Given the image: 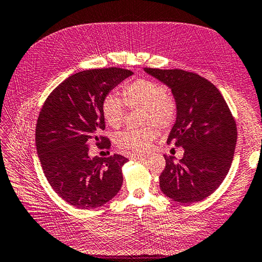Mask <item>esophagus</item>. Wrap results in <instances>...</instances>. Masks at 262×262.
Returning <instances> with one entry per match:
<instances>
[{"label":"esophagus","mask_w":262,"mask_h":262,"mask_svg":"<svg viewBox=\"0 0 262 262\" xmlns=\"http://www.w3.org/2000/svg\"><path fill=\"white\" fill-rule=\"evenodd\" d=\"M133 159H136V160H140V159H145L148 157V153H134L132 154Z\"/></svg>","instance_id":"obj_1"}]
</instances>
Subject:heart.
I'll use <instances>...</instances> for the list:
<instances>
[{
    "instance_id": "1",
    "label": "heart",
    "mask_w": 262,
    "mask_h": 262,
    "mask_svg": "<svg viewBox=\"0 0 262 262\" xmlns=\"http://www.w3.org/2000/svg\"><path fill=\"white\" fill-rule=\"evenodd\" d=\"M124 98L115 92L103 99L102 115L110 127L121 125L125 116V101L132 108H143L144 124H154L165 129L173 124L177 118L176 99L168 93L166 88L152 80H137L128 83L124 88ZM158 130L153 125L140 129H127L115 137L117 145L133 151H145L157 138Z\"/></svg>"
}]
</instances>
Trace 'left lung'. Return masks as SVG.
<instances>
[{
    "instance_id": "obj_1",
    "label": "left lung",
    "mask_w": 262,
    "mask_h": 262,
    "mask_svg": "<svg viewBox=\"0 0 262 262\" xmlns=\"http://www.w3.org/2000/svg\"><path fill=\"white\" fill-rule=\"evenodd\" d=\"M144 71L171 89L178 111L168 143L185 151L178 163L164 155L161 190L174 202H200L221 186L231 168L237 138L235 120L219 89L198 74Z\"/></svg>"
}]
</instances>
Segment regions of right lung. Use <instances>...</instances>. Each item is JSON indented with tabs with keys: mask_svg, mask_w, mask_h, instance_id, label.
I'll list each match as a JSON object with an SVG mask.
<instances>
[{
	"mask_svg": "<svg viewBox=\"0 0 262 262\" xmlns=\"http://www.w3.org/2000/svg\"><path fill=\"white\" fill-rule=\"evenodd\" d=\"M133 75L129 70H86L69 76L49 94L36 126V147L49 185L66 203L92 209L113 199L122 185L119 154L91 158L89 144L109 148L104 130L103 99Z\"/></svg>",
	"mask_w": 262,
	"mask_h": 262,
	"instance_id": "right-lung-1",
	"label": "right lung"
}]
</instances>
